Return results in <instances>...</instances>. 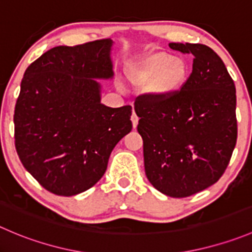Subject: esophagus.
I'll return each mask as SVG.
<instances>
[{"instance_id": "34e87169", "label": "esophagus", "mask_w": 252, "mask_h": 252, "mask_svg": "<svg viewBox=\"0 0 252 252\" xmlns=\"http://www.w3.org/2000/svg\"><path fill=\"white\" fill-rule=\"evenodd\" d=\"M131 122H133V126L135 128V126H138V122H139V118L138 116H136L135 111H133V114H131Z\"/></svg>"}]
</instances>
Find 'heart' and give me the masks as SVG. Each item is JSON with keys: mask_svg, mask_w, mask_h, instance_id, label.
Wrapping results in <instances>:
<instances>
[{"mask_svg": "<svg viewBox=\"0 0 252 252\" xmlns=\"http://www.w3.org/2000/svg\"><path fill=\"white\" fill-rule=\"evenodd\" d=\"M130 80L138 86H149L156 96H167L178 89L187 76V67L181 59L166 53H151L129 70Z\"/></svg>", "mask_w": 252, "mask_h": 252, "instance_id": "obj_1", "label": "heart"}]
</instances>
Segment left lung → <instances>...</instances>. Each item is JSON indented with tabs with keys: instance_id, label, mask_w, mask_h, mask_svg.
Here are the masks:
<instances>
[{
	"instance_id": "1",
	"label": "left lung",
	"mask_w": 252,
	"mask_h": 252,
	"mask_svg": "<svg viewBox=\"0 0 252 252\" xmlns=\"http://www.w3.org/2000/svg\"><path fill=\"white\" fill-rule=\"evenodd\" d=\"M168 45L193 55L191 75L167 96L140 94L134 108L146 177L161 193L183 198L214 185L228 167L238 138L236 91L213 49Z\"/></svg>"
}]
</instances>
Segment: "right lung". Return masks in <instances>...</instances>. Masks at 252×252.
Returning a JSON list of instances; mask_svg holds the SVG:
<instances>
[{
    "label": "right lung",
    "instance_id": "obj_1",
    "mask_svg": "<svg viewBox=\"0 0 252 252\" xmlns=\"http://www.w3.org/2000/svg\"><path fill=\"white\" fill-rule=\"evenodd\" d=\"M112 40L55 46L27 67L14 107V145L26 170L58 196H75L104 175L133 128L131 106L101 103L94 79L113 76Z\"/></svg>",
    "mask_w": 252,
    "mask_h": 252
}]
</instances>
